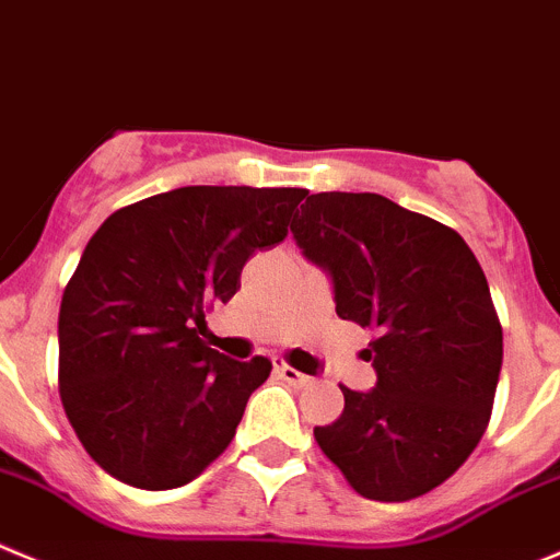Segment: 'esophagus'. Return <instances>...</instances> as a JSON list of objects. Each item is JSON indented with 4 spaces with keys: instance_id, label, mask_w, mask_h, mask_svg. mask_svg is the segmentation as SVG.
<instances>
[{
    "instance_id": "34e87169",
    "label": "esophagus",
    "mask_w": 560,
    "mask_h": 560,
    "mask_svg": "<svg viewBox=\"0 0 560 560\" xmlns=\"http://www.w3.org/2000/svg\"><path fill=\"white\" fill-rule=\"evenodd\" d=\"M276 373H279V378H284L287 384H292V386H306L310 384V375H304V373H298L295 368H290V364L287 362H276Z\"/></svg>"
}]
</instances>
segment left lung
<instances>
[{"instance_id": "obj_1", "label": "left lung", "mask_w": 560, "mask_h": 560, "mask_svg": "<svg viewBox=\"0 0 560 560\" xmlns=\"http://www.w3.org/2000/svg\"><path fill=\"white\" fill-rule=\"evenodd\" d=\"M334 284L337 315L378 339L375 389L342 386L345 409L315 428L362 498L404 503L445 483L492 417L503 328L462 234L378 192H315L290 226Z\"/></svg>"}]
</instances>
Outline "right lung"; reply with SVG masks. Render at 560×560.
Segmentation results:
<instances>
[{"mask_svg": "<svg viewBox=\"0 0 560 560\" xmlns=\"http://www.w3.org/2000/svg\"><path fill=\"white\" fill-rule=\"evenodd\" d=\"M301 187H179L118 209L66 284L60 398L88 456L121 483H190L234 439L265 357L201 339L203 312L240 290L248 256L287 237Z\"/></svg>", "mask_w": 560, "mask_h": 560, "instance_id": "1", "label": "right lung"}]
</instances>
